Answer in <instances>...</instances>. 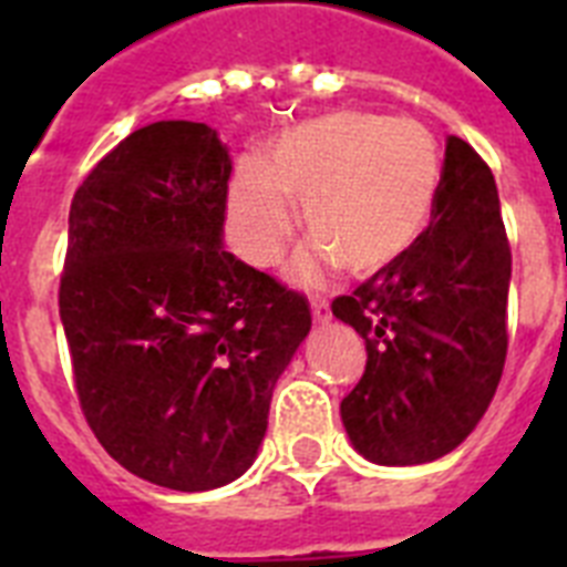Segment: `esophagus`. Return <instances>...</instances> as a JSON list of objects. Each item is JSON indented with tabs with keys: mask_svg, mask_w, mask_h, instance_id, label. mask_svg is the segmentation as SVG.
<instances>
[{
	"mask_svg": "<svg viewBox=\"0 0 567 567\" xmlns=\"http://www.w3.org/2000/svg\"><path fill=\"white\" fill-rule=\"evenodd\" d=\"M309 307H312V318L318 320V323H327V320L332 318V312H329V303L323 298H312L309 300Z\"/></svg>",
	"mask_w": 567,
	"mask_h": 567,
	"instance_id": "obj_1",
	"label": "esophagus"
}]
</instances>
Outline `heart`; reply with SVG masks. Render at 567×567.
Here are the masks:
<instances>
[{"label": "heart", "instance_id": "b5f03b06", "mask_svg": "<svg viewBox=\"0 0 567 567\" xmlns=\"http://www.w3.org/2000/svg\"><path fill=\"white\" fill-rule=\"evenodd\" d=\"M437 187L440 150L423 124L338 110L289 127L267 164H240L229 184V235L249 264L272 267L295 233L289 202L303 204L315 247L295 260V278L320 284L338 264L374 275L423 235Z\"/></svg>", "mask_w": 567, "mask_h": 567}]
</instances>
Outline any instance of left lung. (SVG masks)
Returning <instances> with one entry per match:
<instances>
[{"instance_id":"8db88e82","label":"left lung","mask_w":567,"mask_h":567,"mask_svg":"<svg viewBox=\"0 0 567 567\" xmlns=\"http://www.w3.org/2000/svg\"><path fill=\"white\" fill-rule=\"evenodd\" d=\"M511 247L497 184L452 135L432 221L414 247L332 300L365 340V372L340 403L349 440L380 465L454 452L497 392L508 354Z\"/></svg>"}]
</instances>
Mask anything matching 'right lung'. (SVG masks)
<instances>
[{
    "instance_id": "1",
    "label": "right lung",
    "mask_w": 567,
    "mask_h": 567,
    "mask_svg": "<svg viewBox=\"0 0 567 567\" xmlns=\"http://www.w3.org/2000/svg\"><path fill=\"white\" fill-rule=\"evenodd\" d=\"M229 169L213 127L155 122L70 204L59 315L79 405L115 463L173 491L252 465L312 327L303 295L221 247Z\"/></svg>"
}]
</instances>
